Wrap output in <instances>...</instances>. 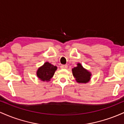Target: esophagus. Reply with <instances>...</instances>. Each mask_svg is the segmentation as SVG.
I'll return each instance as SVG.
<instances>
[{"label": "esophagus", "mask_w": 124, "mask_h": 124, "mask_svg": "<svg viewBox=\"0 0 124 124\" xmlns=\"http://www.w3.org/2000/svg\"><path fill=\"white\" fill-rule=\"evenodd\" d=\"M61 69H67L68 68V65H62L61 66Z\"/></svg>", "instance_id": "1"}]
</instances>
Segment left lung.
I'll return each mask as SVG.
<instances>
[{"mask_svg":"<svg viewBox=\"0 0 124 124\" xmlns=\"http://www.w3.org/2000/svg\"><path fill=\"white\" fill-rule=\"evenodd\" d=\"M72 73L78 83H87L90 79V73L84 69L80 63H78V66L72 69Z\"/></svg>","mask_w":124,"mask_h":124,"instance_id":"obj_1","label":"left lung"}]
</instances>
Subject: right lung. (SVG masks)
<instances>
[{
  "label": "right lung",
  "mask_w": 124,
  "mask_h": 124,
  "mask_svg": "<svg viewBox=\"0 0 124 124\" xmlns=\"http://www.w3.org/2000/svg\"><path fill=\"white\" fill-rule=\"evenodd\" d=\"M57 67L54 66L49 62H45L42 66L38 69L37 75L39 79L42 81H49L55 73Z\"/></svg>",
  "instance_id": "obj_1"
}]
</instances>
